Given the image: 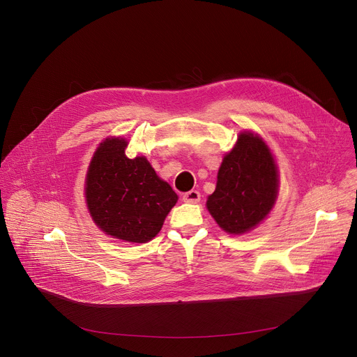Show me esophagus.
<instances>
[{"mask_svg": "<svg viewBox=\"0 0 357 357\" xmlns=\"http://www.w3.org/2000/svg\"><path fill=\"white\" fill-rule=\"evenodd\" d=\"M182 199L188 203H197L200 200V193L197 190H189L182 196Z\"/></svg>", "mask_w": 357, "mask_h": 357, "instance_id": "34e87169", "label": "esophagus"}]
</instances>
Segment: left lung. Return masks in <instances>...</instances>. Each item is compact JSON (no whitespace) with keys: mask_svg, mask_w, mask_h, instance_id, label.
<instances>
[{"mask_svg":"<svg viewBox=\"0 0 357 357\" xmlns=\"http://www.w3.org/2000/svg\"><path fill=\"white\" fill-rule=\"evenodd\" d=\"M278 174L267 144L251 132H241L225 155L216 190L208 197V211L230 234L257 226L273 209Z\"/></svg>","mask_w":357,"mask_h":357,"instance_id":"8db88e82","label":"left lung"}]
</instances>
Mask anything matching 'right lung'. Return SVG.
<instances>
[{"instance_id": "right-lung-1", "label": "right lung", "mask_w": 357, "mask_h": 357, "mask_svg": "<svg viewBox=\"0 0 357 357\" xmlns=\"http://www.w3.org/2000/svg\"><path fill=\"white\" fill-rule=\"evenodd\" d=\"M127 141L112 138L94 152L86 179V202L94 223L107 234L146 243L154 238L178 200L144 157H126Z\"/></svg>"}]
</instances>
